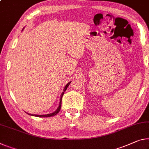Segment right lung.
<instances>
[{
    "mask_svg": "<svg viewBox=\"0 0 149 149\" xmlns=\"http://www.w3.org/2000/svg\"><path fill=\"white\" fill-rule=\"evenodd\" d=\"M71 82H70V83H68L67 85H66L64 89H63V92L62 94V95H61V97H60V105H59V107L58 108L56 109V111L55 112H54L52 113H49V114H47V115H32V114H28V115H32V116H36V117H52V116H54V115H56V114H58V113H59V111H60V109H61V106H62V97L63 95V93H64V91L67 89L68 87L69 86V85L70 84Z\"/></svg>",
    "mask_w": 149,
    "mask_h": 149,
    "instance_id": "add662e5",
    "label": "right lung"
}]
</instances>
